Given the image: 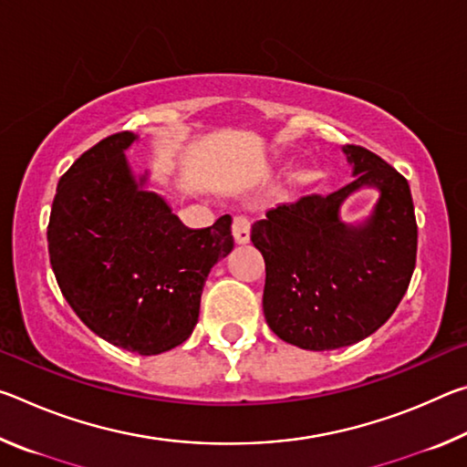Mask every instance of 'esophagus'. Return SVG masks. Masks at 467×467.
I'll list each match as a JSON object with an SVG mask.
<instances>
[{"mask_svg": "<svg viewBox=\"0 0 467 467\" xmlns=\"http://www.w3.org/2000/svg\"><path fill=\"white\" fill-rule=\"evenodd\" d=\"M233 236H234V243H236V244L249 243L251 224H249L247 218H244V216H236V218L233 220Z\"/></svg>", "mask_w": 467, "mask_h": 467, "instance_id": "34e87169", "label": "esophagus"}]
</instances>
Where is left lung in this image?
Instances as JSON below:
<instances>
[{"label":"left lung","mask_w":467,"mask_h":467,"mask_svg":"<svg viewBox=\"0 0 467 467\" xmlns=\"http://www.w3.org/2000/svg\"><path fill=\"white\" fill-rule=\"evenodd\" d=\"M342 150L350 183L275 205L251 226V241L265 259L267 326L303 350H336L375 334L398 309L416 265L408 181L367 148ZM367 186L379 192L374 212L346 225L338 210Z\"/></svg>","instance_id":"left-lung-1"}]
</instances>
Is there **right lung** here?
Wrapping results in <instances>:
<instances>
[{
  "label": "right lung",
  "mask_w": 467,
  "mask_h": 467,
  "mask_svg": "<svg viewBox=\"0 0 467 467\" xmlns=\"http://www.w3.org/2000/svg\"><path fill=\"white\" fill-rule=\"evenodd\" d=\"M121 131L100 140L59 179L47 241L61 295L94 334L141 357L183 344L203 284L233 251L231 216L187 228L148 172L133 175Z\"/></svg>",
  "instance_id": "obj_1"
}]
</instances>
